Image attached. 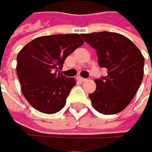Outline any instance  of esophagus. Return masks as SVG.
<instances>
[{"label":"esophagus","mask_w":152,"mask_h":152,"mask_svg":"<svg viewBox=\"0 0 152 152\" xmlns=\"http://www.w3.org/2000/svg\"><path fill=\"white\" fill-rule=\"evenodd\" d=\"M77 80L80 82H84V81H86V78H83V77H77Z\"/></svg>","instance_id":"obj_1"}]
</instances>
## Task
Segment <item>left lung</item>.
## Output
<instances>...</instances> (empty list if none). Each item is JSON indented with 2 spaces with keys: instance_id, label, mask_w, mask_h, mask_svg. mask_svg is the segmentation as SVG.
Masks as SVG:
<instances>
[{
  "instance_id": "obj_1",
  "label": "left lung",
  "mask_w": 152,
  "mask_h": 152,
  "mask_svg": "<svg viewBox=\"0 0 152 152\" xmlns=\"http://www.w3.org/2000/svg\"><path fill=\"white\" fill-rule=\"evenodd\" d=\"M96 50L98 65L107 69V75L95 79L96 89L89 94L94 108L104 114L123 111L135 95L143 80L145 60L131 39L113 32L82 34Z\"/></svg>"
}]
</instances>
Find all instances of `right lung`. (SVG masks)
<instances>
[{
    "mask_svg": "<svg viewBox=\"0 0 152 152\" xmlns=\"http://www.w3.org/2000/svg\"><path fill=\"white\" fill-rule=\"evenodd\" d=\"M83 43L78 34L43 36L31 40L19 52L16 69L21 92L37 111L52 114L65 106L77 82L57 71Z\"/></svg>",
    "mask_w": 152,
    "mask_h": 152,
    "instance_id": "1",
    "label": "right lung"
}]
</instances>
